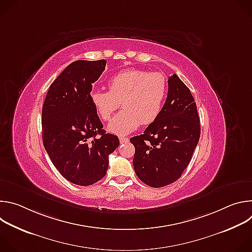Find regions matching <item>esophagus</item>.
<instances>
[{
	"label": "esophagus",
	"instance_id": "34e87169",
	"mask_svg": "<svg viewBox=\"0 0 252 252\" xmlns=\"http://www.w3.org/2000/svg\"><path fill=\"white\" fill-rule=\"evenodd\" d=\"M129 139H128V137H120V142L121 143H126V142H127Z\"/></svg>",
	"mask_w": 252,
	"mask_h": 252
}]
</instances>
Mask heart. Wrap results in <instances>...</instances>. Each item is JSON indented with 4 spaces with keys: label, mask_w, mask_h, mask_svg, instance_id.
<instances>
[{
    "label": "heart",
    "mask_w": 252,
    "mask_h": 252,
    "mask_svg": "<svg viewBox=\"0 0 252 252\" xmlns=\"http://www.w3.org/2000/svg\"><path fill=\"white\" fill-rule=\"evenodd\" d=\"M109 92L94 89L91 102L98 117L110 121L119 109L124 111L110 123V132L124 136L136 130L139 124L150 125L160 115L168 92L167 78L160 71L128 68L120 71L107 82Z\"/></svg>",
    "instance_id": "heart-1"
}]
</instances>
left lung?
<instances>
[{
    "instance_id": "1",
    "label": "left lung",
    "mask_w": 252,
    "mask_h": 252,
    "mask_svg": "<svg viewBox=\"0 0 252 252\" xmlns=\"http://www.w3.org/2000/svg\"><path fill=\"white\" fill-rule=\"evenodd\" d=\"M199 136L194 98L173 74L168 78L167 97L158 118L142 134L129 139L135 149V174L142 183L157 189L176 182L190 162Z\"/></svg>"
}]
</instances>
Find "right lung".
Here are the masks:
<instances>
[{
  "label": "right lung",
  "instance_id": "obj_1",
  "mask_svg": "<svg viewBox=\"0 0 252 252\" xmlns=\"http://www.w3.org/2000/svg\"><path fill=\"white\" fill-rule=\"evenodd\" d=\"M105 60L76 61L52 83L42 111L44 147L60 173L88 187L105 175L119 137L105 133L90 94L105 68Z\"/></svg>",
  "mask_w": 252,
  "mask_h": 252
}]
</instances>
